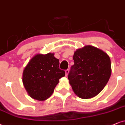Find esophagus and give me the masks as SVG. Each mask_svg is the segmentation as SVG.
<instances>
[{
    "instance_id": "esophagus-1",
    "label": "esophagus",
    "mask_w": 125,
    "mask_h": 125,
    "mask_svg": "<svg viewBox=\"0 0 125 125\" xmlns=\"http://www.w3.org/2000/svg\"><path fill=\"white\" fill-rule=\"evenodd\" d=\"M65 76H67V75L68 74V73H69V70H68V69L66 70L65 71Z\"/></svg>"
}]
</instances>
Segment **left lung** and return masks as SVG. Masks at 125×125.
Segmentation results:
<instances>
[{"label":"left lung","instance_id":"8db88e82","mask_svg":"<svg viewBox=\"0 0 125 125\" xmlns=\"http://www.w3.org/2000/svg\"><path fill=\"white\" fill-rule=\"evenodd\" d=\"M74 64L68 76L74 94L82 99L95 97L107 84L111 73L109 56L91 45L77 49L74 53Z\"/></svg>","mask_w":125,"mask_h":125}]
</instances>
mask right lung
I'll use <instances>...</instances> for the list:
<instances>
[{
    "instance_id": "1",
    "label": "right lung",
    "mask_w": 125,
    "mask_h": 125,
    "mask_svg": "<svg viewBox=\"0 0 125 125\" xmlns=\"http://www.w3.org/2000/svg\"><path fill=\"white\" fill-rule=\"evenodd\" d=\"M59 61L54 53H37L31 58L22 73V83L30 97L43 101L51 96L59 79L65 74Z\"/></svg>"
}]
</instances>
